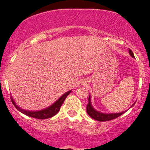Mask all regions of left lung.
Masks as SVG:
<instances>
[{
	"label": "left lung",
	"instance_id": "1",
	"mask_svg": "<svg viewBox=\"0 0 150 150\" xmlns=\"http://www.w3.org/2000/svg\"><path fill=\"white\" fill-rule=\"evenodd\" d=\"M129 53L132 57H134L133 52H132V50H129ZM86 112L88 114V115L90 116L91 118L94 119V120L100 121V122H104V121H109L113 120V119L117 118L119 116L125 112V111L120 112V113H112V114H104L102 112H98L96 110H95L93 108V107L91 106V98L90 97H88V103L86 105Z\"/></svg>",
	"mask_w": 150,
	"mask_h": 150
}]
</instances>
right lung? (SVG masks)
<instances>
[{"mask_svg":"<svg viewBox=\"0 0 150 150\" xmlns=\"http://www.w3.org/2000/svg\"><path fill=\"white\" fill-rule=\"evenodd\" d=\"M71 91H69L67 92L66 93L64 94L62 97H60L58 100H57L52 105H51L50 107L47 108L46 109H44L42 110H40V111H28V110H23V109H21V108L18 107V105L15 103V102L13 101V99L11 98V101L13 103V105H15V107L19 110L20 112H23L25 115L30 116L31 117H34V118L37 119H47L50 118V117H53L54 115H55L59 111L60 108H61V106L63 103L64 100L66 99V98L68 96V95L71 93Z\"/></svg>","mask_w":150,"mask_h":150,"instance_id":"1","label":"right lung"}]
</instances>
